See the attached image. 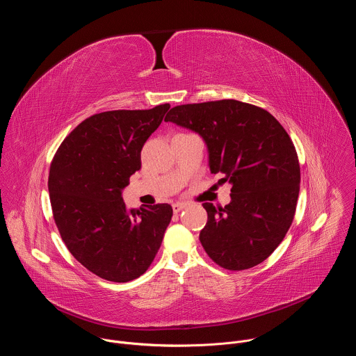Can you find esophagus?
<instances>
[{
  "label": "esophagus",
  "instance_id": "1",
  "mask_svg": "<svg viewBox=\"0 0 356 356\" xmlns=\"http://www.w3.org/2000/svg\"><path fill=\"white\" fill-rule=\"evenodd\" d=\"M173 207V213H180L183 209H186V204H184V202H175V204L172 206Z\"/></svg>",
  "mask_w": 356,
  "mask_h": 356
}]
</instances>
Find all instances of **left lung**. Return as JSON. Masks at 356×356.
Wrapping results in <instances>:
<instances>
[{
  "label": "left lung",
  "instance_id": "left-lung-1",
  "mask_svg": "<svg viewBox=\"0 0 356 356\" xmlns=\"http://www.w3.org/2000/svg\"><path fill=\"white\" fill-rule=\"evenodd\" d=\"M165 121L204 139L211 173L232 184L229 204H202L209 220L200 242L207 255L228 270L262 264L286 236L300 191L297 152L286 129L266 110L236 99L177 106Z\"/></svg>",
  "mask_w": 356,
  "mask_h": 356
}]
</instances>
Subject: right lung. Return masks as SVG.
I'll use <instances>...</instances> for the list:
<instances>
[{
    "instance_id": "right-lung-1",
    "label": "right lung",
    "mask_w": 356,
    "mask_h": 356,
    "mask_svg": "<svg viewBox=\"0 0 356 356\" xmlns=\"http://www.w3.org/2000/svg\"><path fill=\"white\" fill-rule=\"evenodd\" d=\"M169 104L88 117L62 142L49 170L54 218L72 255L91 273L125 283L154 262L172 220L169 204L127 209L122 190Z\"/></svg>"
}]
</instances>
